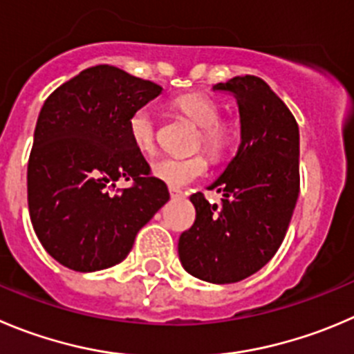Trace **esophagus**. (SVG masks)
<instances>
[{"instance_id": "1", "label": "esophagus", "mask_w": 354, "mask_h": 354, "mask_svg": "<svg viewBox=\"0 0 354 354\" xmlns=\"http://www.w3.org/2000/svg\"><path fill=\"white\" fill-rule=\"evenodd\" d=\"M168 191H170V196L174 198V200H175V198H183L184 196V193L179 189V187H170Z\"/></svg>"}]
</instances>
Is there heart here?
<instances>
[{
	"mask_svg": "<svg viewBox=\"0 0 354 354\" xmlns=\"http://www.w3.org/2000/svg\"><path fill=\"white\" fill-rule=\"evenodd\" d=\"M174 106L194 123L200 124L196 147H203L208 156L215 161L225 158L233 147L236 136L233 127L227 121L221 120V109L217 104L200 93H184L174 100ZM129 130L137 151L142 154H153L156 151V121L149 109L136 111L129 121ZM151 171L161 183L171 187H180L203 177L208 171V160L205 154L187 158L165 156L154 161Z\"/></svg>",
	"mask_w": 354,
	"mask_h": 354,
	"instance_id": "heart-1",
	"label": "heart"
}]
</instances>
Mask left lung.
Listing matches in <instances>:
<instances>
[{
  "label": "left lung",
  "mask_w": 354,
  "mask_h": 354,
  "mask_svg": "<svg viewBox=\"0 0 354 354\" xmlns=\"http://www.w3.org/2000/svg\"><path fill=\"white\" fill-rule=\"evenodd\" d=\"M214 90L236 97L241 142L236 156L208 189L189 198L196 221L179 238V259L189 274L210 283L245 280L278 252L299 196V127L264 80L236 76Z\"/></svg>",
  "instance_id": "1"
}]
</instances>
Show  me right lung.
Instances as JSON below:
<instances>
[{"mask_svg": "<svg viewBox=\"0 0 354 354\" xmlns=\"http://www.w3.org/2000/svg\"><path fill=\"white\" fill-rule=\"evenodd\" d=\"M161 90L104 64L43 104L28 165L29 215L45 250L66 268L92 272L121 262L170 200L129 130L132 114ZM118 180L134 184L116 190Z\"/></svg>", "mask_w": 354, "mask_h": 354, "instance_id": "add662e5", "label": "right lung"}]
</instances>
